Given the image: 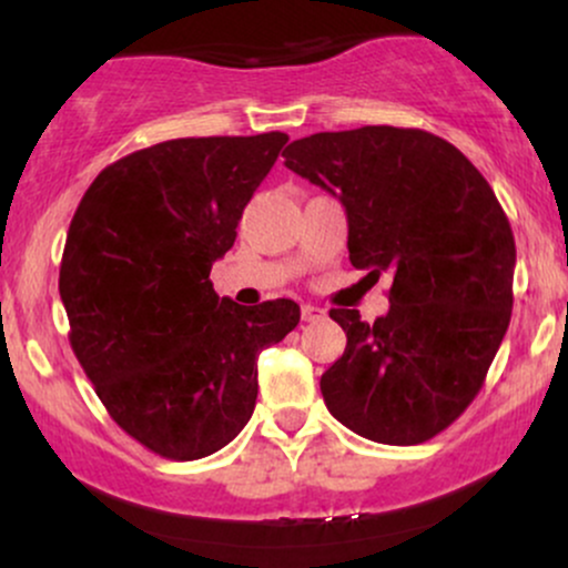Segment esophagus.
I'll use <instances>...</instances> for the list:
<instances>
[{
	"instance_id": "esophagus-1",
	"label": "esophagus",
	"mask_w": 568,
	"mask_h": 568,
	"mask_svg": "<svg viewBox=\"0 0 568 568\" xmlns=\"http://www.w3.org/2000/svg\"><path fill=\"white\" fill-rule=\"evenodd\" d=\"M323 317H325L323 306H315V304H304L302 306V321L304 323H321Z\"/></svg>"
}]
</instances>
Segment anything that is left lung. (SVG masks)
Returning <instances> with one entry per match:
<instances>
[{
	"instance_id": "8db88e82",
	"label": "left lung",
	"mask_w": 568,
	"mask_h": 568,
	"mask_svg": "<svg viewBox=\"0 0 568 568\" xmlns=\"http://www.w3.org/2000/svg\"><path fill=\"white\" fill-rule=\"evenodd\" d=\"M283 158L344 205L352 266L393 280L374 323L331 310L347 349L321 379L325 406L368 440L435 438L480 393L510 325L515 240L497 194L419 128L315 133Z\"/></svg>"
}]
</instances>
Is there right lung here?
Wrapping results in <instances>:
<instances>
[{
	"mask_svg": "<svg viewBox=\"0 0 568 568\" xmlns=\"http://www.w3.org/2000/svg\"><path fill=\"white\" fill-rule=\"evenodd\" d=\"M285 141L139 149L95 175L69 224L58 291L71 349L109 416L165 459H202L247 425L258 352L298 323L291 298L240 306L211 283Z\"/></svg>",
	"mask_w": 568,
	"mask_h": 568,
	"instance_id": "right-lung-1",
	"label": "right lung"
}]
</instances>
